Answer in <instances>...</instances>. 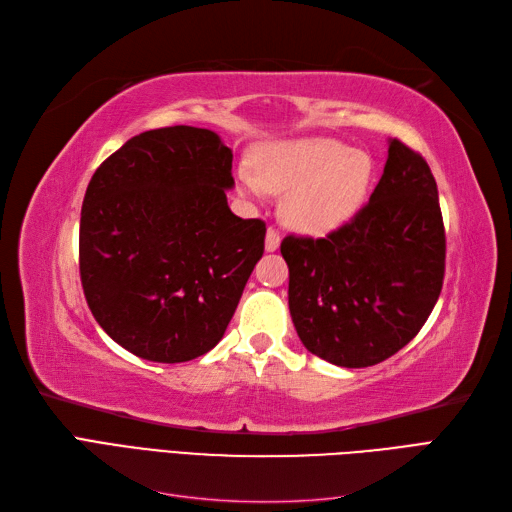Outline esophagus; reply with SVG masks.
Masks as SVG:
<instances>
[{"label":"esophagus","instance_id":"esophagus-1","mask_svg":"<svg viewBox=\"0 0 512 512\" xmlns=\"http://www.w3.org/2000/svg\"><path fill=\"white\" fill-rule=\"evenodd\" d=\"M280 241H282L280 232H277L275 228H269V230H267V239H265V250H267V252H275L277 247H280Z\"/></svg>","mask_w":512,"mask_h":512}]
</instances>
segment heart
<instances>
[{"instance_id":"1","label":"heart","mask_w":512,"mask_h":512,"mask_svg":"<svg viewBox=\"0 0 512 512\" xmlns=\"http://www.w3.org/2000/svg\"><path fill=\"white\" fill-rule=\"evenodd\" d=\"M371 162L333 138H299L262 149L256 177L241 173L247 192L286 194L284 222L305 235H327L361 207Z\"/></svg>"}]
</instances>
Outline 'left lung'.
Wrapping results in <instances>:
<instances>
[{
	"instance_id": "left-lung-1",
	"label": "left lung",
	"mask_w": 512,
	"mask_h": 512,
	"mask_svg": "<svg viewBox=\"0 0 512 512\" xmlns=\"http://www.w3.org/2000/svg\"><path fill=\"white\" fill-rule=\"evenodd\" d=\"M288 307L303 346L339 367L389 359L421 331L442 280L438 185L397 138L369 203L324 239L288 235Z\"/></svg>"
}]
</instances>
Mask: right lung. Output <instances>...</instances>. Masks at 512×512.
I'll return each instance as SVG.
<instances>
[{
    "label": "right lung",
    "mask_w": 512,
    "mask_h": 512,
    "mask_svg": "<svg viewBox=\"0 0 512 512\" xmlns=\"http://www.w3.org/2000/svg\"><path fill=\"white\" fill-rule=\"evenodd\" d=\"M232 151L205 128L138 134L83 198L79 269L106 335L153 363H183L224 337L265 252L267 226L230 211Z\"/></svg>",
    "instance_id": "add662e5"
}]
</instances>
